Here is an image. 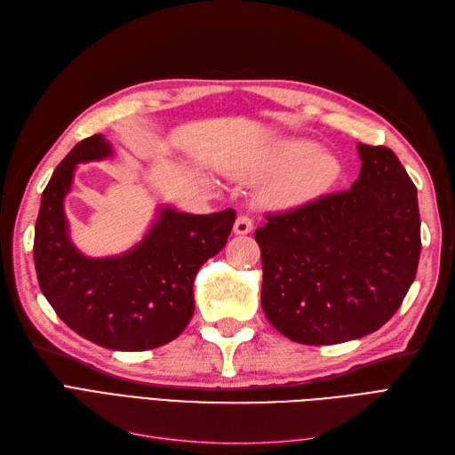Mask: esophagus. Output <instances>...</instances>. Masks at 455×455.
I'll use <instances>...</instances> for the list:
<instances>
[{"instance_id":"34e87169","label":"esophagus","mask_w":455,"mask_h":455,"mask_svg":"<svg viewBox=\"0 0 455 455\" xmlns=\"http://www.w3.org/2000/svg\"><path fill=\"white\" fill-rule=\"evenodd\" d=\"M252 228H254L252 220L246 214H241V216H237L235 224H233V233H237V235H246V233L252 231Z\"/></svg>"}]
</instances>
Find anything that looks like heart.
I'll return each instance as SVG.
<instances>
[{"label":"heart","mask_w":455,"mask_h":455,"mask_svg":"<svg viewBox=\"0 0 455 455\" xmlns=\"http://www.w3.org/2000/svg\"><path fill=\"white\" fill-rule=\"evenodd\" d=\"M273 180L261 191V197L271 206L292 209L321 197L336 182L339 163L328 149H319L306 139H281L273 142L264 154L243 171L246 178Z\"/></svg>","instance_id":"1"}]
</instances>
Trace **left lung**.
Instances as JSON below:
<instances>
[{"label":"left lung","instance_id":"8db88e82","mask_svg":"<svg viewBox=\"0 0 455 455\" xmlns=\"http://www.w3.org/2000/svg\"><path fill=\"white\" fill-rule=\"evenodd\" d=\"M351 189L256 229L261 309L288 339L332 346L376 332L401 307L421 252L418 189L389 148L356 144Z\"/></svg>","mask_w":455,"mask_h":455}]
</instances>
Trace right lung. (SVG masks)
I'll return each mask as SVG.
<instances>
[{
  "instance_id": "right-lung-1",
  "label": "right lung",
  "mask_w": 455,
  "mask_h": 455,
  "mask_svg": "<svg viewBox=\"0 0 455 455\" xmlns=\"http://www.w3.org/2000/svg\"><path fill=\"white\" fill-rule=\"evenodd\" d=\"M114 148L102 134L74 146L41 196L34 261L39 288L74 332L114 351H146L184 332L196 311L194 279L224 249L235 211L189 214L159 204L144 237L129 251L91 258L70 237L64 199L79 163Z\"/></svg>"
}]
</instances>
